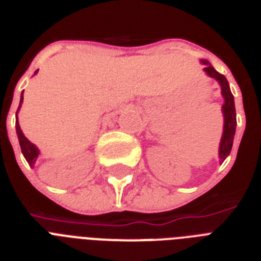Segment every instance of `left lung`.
Masks as SVG:
<instances>
[{
	"label": "left lung",
	"instance_id": "8db88e82",
	"mask_svg": "<svg viewBox=\"0 0 261 261\" xmlns=\"http://www.w3.org/2000/svg\"><path fill=\"white\" fill-rule=\"evenodd\" d=\"M202 62L206 65L204 71H206L207 74L213 77V79H215L219 83V85L222 88V96L225 98V104L222 106L225 123H223L222 139H221V145H219V159H221V163H223L227 155L230 154L231 146H233V139H234L236 124H237V120H236L234 97L231 94L226 77L223 74H219L218 71L215 70L214 67L211 66L207 61H202Z\"/></svg>",
	"mask_w": 261,
	"mask_h": 261
}]
</instances>
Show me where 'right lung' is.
Listing matches in <instances>:
<instances>
[{"label":"right lung","instance_id":"obj_1","mask_svg":"<svg viewBox=\"0 0 261 261\" xmlns=\"http://www.w3.org/2000/svg\"><path fill=\"white\" fill-rule=\"evenodd\" d=\"M21 101H22V94H21ZM20 108V106H18ZM16 131H17V137H18V142H20V147H21V151L24 157H25L27 163L30 164L31 167H34L35 161L38 159L39 150L38 147L35 146L34 143H31L28 139L25 138V135L22 134L21 128L18 126V122L16 120Z\"/></svg>","mask_w":261,"mask_h":261}]
</instances>
